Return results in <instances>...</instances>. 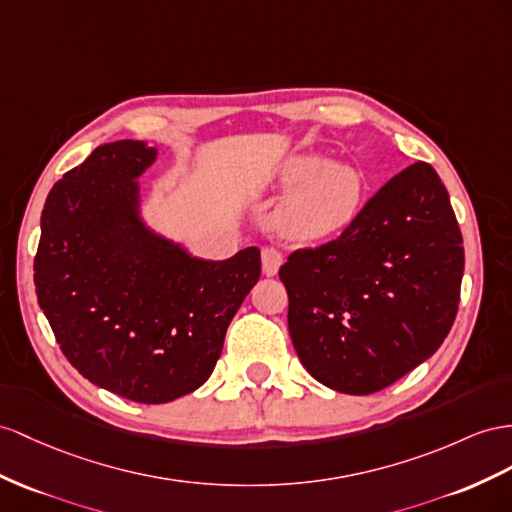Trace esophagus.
<instances>
[{
  "mask_svg": "<svg viewBox=\"0 0 512 512\" xmlns=\"http://www.w3.org/2000/svg\"><path fill=\"white\" fill-rule=\"evenodd\" d=\"M281 264H283V253L279 251V248L266 246L264 251H261V266H264L266 277H274V274L279 272Z\"/></svg>",
  "mask_w": 512,
  "mask_h": 512,
  "instance_id": "esophagus-1",
  "label": "esophagus"
}]
</instances>
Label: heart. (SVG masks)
<instances>
[{
    "instance_id": "heart-1",
    "label": "heart",
    "mask_w": 512,
    "mask_h": 512,
    "mask_svg": "<svg viewBox=\"0 0 512 512\" xmlns=\"http://www.w3.org/2000/svg\"><path fill=\"white\" fill-rule=\"evenodd\" d=\"M283 190H296L277 216L279 229L292 240L318 242L333 238L355 220L363 181L357 170L335 166L320 155H294L279 173Z\"/></svg>"
}]
</instances>
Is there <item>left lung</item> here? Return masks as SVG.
<instances>
[{
	"label": "left lung",
	"instance_id": "1",
	"mask_svg": "<svg viewBox=\"0 0 512 512\" xmlns=\"http://www.w3.org/2000/svg\"><path fill=\"white\" fill-rule=\"evenodd\" d=\"M463 268L448 190L430 164L406 166L337 240L298 248L281 266L300 363L352 396L396 383L448 337Z\"/></svg>",
	"mask_w": 512,
	"mask_h": 512
}]
</instances>
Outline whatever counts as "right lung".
Segmentation results:
<instances>
[{"label":"right lung","mask_w":512,"mask_h":512,"mask_svg":"<svg viewBox=\"0 0 512 512\" xmlns=\"http://www.w3.org/2000/svg\"><path fill=\"white\" fill-rule=\"evenodd\" d=\"M157 151L101 144L51 188L34 257L38 305L64 357L90 383L142 404L199 389L227 326L259 281V248L190 257L138 216V183Z\"/></svg>","instance_id":"add662e5"}]
</instances>
